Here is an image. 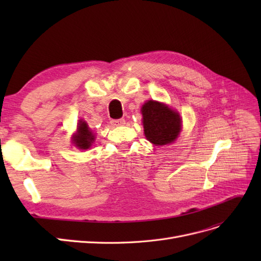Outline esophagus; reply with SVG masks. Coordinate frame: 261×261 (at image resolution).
Segmentation results:
<instances>
[{"label": "esophagus", "instance_id": "34e87169", "mask_svg": "<svg viewBox=\"0 0 261 261\" xmlns=\"http://www.w3.org/2000/svg\"><path fill=\"white\" fill-rule=\"evenodd\" d=\"M111 124L113 126H122L125 124V120L124 118H117V120H112Z\"/></svg>", "mask_w": 261, "mask_h": 261}]
</instances>
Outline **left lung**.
Instances as JSON below:
<instances>
[{
	"label": "left lung",
	"mask_w": 261,
	"mask_h": 261,
	"mask_svg": "<svg viewBox=\"0 0 261 261\" xmlns=\"http://www.w3.org/2000/svg\"><path fill=\"white\" fill-rule=\"evenodd\" d=\"M147 139L156 146L174 141L180 130V117L168 106L150 100L141 108Z\"/></svg>",
	"instance_id": "obj_1"
}]
</instances>
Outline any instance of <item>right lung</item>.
I'll return each mask as SVG.
<instances>
[{
	"label": "right lung",
	"instance_id": "right-lung-1",
	"mask_svg": "<svg viewBox=\"0 0 261 261\" xmlns=\"http://www.w3.org/2000/svg\"><path fill=\"white\" fill-rule=\"evenodd\" d=\"M94 139V135L89 129L88 125L86 122L81 121L78 123L77 135L73 137V141L76 147L80 149H88L91 146V143Z\"/></svg>",
	"mask_w": 261,
	"mask_h": 261
}]
</instances>
